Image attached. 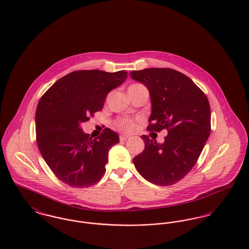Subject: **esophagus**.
<instances>
[{
	"label": "esophagus",
	"instance_id": "obj_1",
	"mask_svg": "<svg viewBox=\"0 0 249 249\" xmlns=\"http://www.w3.org/2000/svg\"><path fill=\"white\" fill-rule=\"evenodd\" d=\"M130 138L128 135H120V137H119V139H120V141H125V140H127L128 138Z\"/></svg>",
	"mask_w": 249,
	"mask_h": 249
}]
</instances>
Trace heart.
Masks as SVG:
<instances>
[{
	"label": "heart",
	"mask_w": 249,
	"mask_h": 249,
	"mask_svg": "<svg viewBox=\"0 0 249 249\" xmlns=\"http://www.w3.org/2000/svg\"><path fill=\"white\" fill-rule=\"evenodd\" d=\"M139 88H145L143 85L141 84H133L129 87L128 90H133V89H137ZM115 127L122 131V132H125V133H132L136 130L137 128V124L134 120L130 119V118H122V119H119L118 121H116L115 123Z\"/></svg>",
	"instance_id": "obj_1"
}]
</instances>
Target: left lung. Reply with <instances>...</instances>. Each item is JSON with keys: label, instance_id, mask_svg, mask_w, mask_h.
Wrapping results in <instances>:
<instances>
[{"label": "left lung", "instance_id": "8db88e82", "mask_svg": "<svg viewBox=\"0 0 249 249\" xmlns=\"http://www.w3.org/2000/svg\"><path fill=\"white\" fill-rule=\"evenodd\" d=\"M130 74L150 92L152 113L147 130L168 131L162 144L141 136L145 148L133 162L148 181L173 185L192 170L209 138V101L188 76L173 69L151 68Z\"/></svg>", "mask_w": 249, "mask_h": 249}]
</instances>
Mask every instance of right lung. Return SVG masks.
<instances>
[{"label": "right lung", "mask_w": 249, "mask_h": 249, "mask_svg": "<svg viewBox=\"0 0 249 249\" xmlns=\"http://www.w3.org/2000/svg\"><path fill=\"white\" fill-rule=\"evenodd\" d=\"M127 73L72 71L41 97L35 113L37 145L47 164L64 183L84 188L103 177L109 150L119 142V137L106 128L92 139L80 124L103 109L108 93L126 80Z\"/></svg>", "instance_id": "obj_1"}]
</instances>
